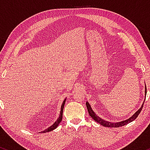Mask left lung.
<instances>
[{
	"mask_svg": "<svg viewBox=\"0 0 150 150\" xmlns=\"http://www.w3.org/2000/svg\"><path fill=\"white\" fill-rule=\"evenodd\" d=\"M145 94H147V87H146V86H145ZM143 105L144 104H142V106H141V108H140V109H139L138 111H137V112L135 113V114L132 115V116L130 117L129 119L126 120H123V121H121V122H118V123H111V122L104 120L103 119H101V118H99V116H97V115L94 113V111H92V108H91L90 105H89V103L86 102V106H87V111H88L89 116L92 117V118L94 120H95V121H97V123H99L100 125H103V126H105V127H108V128H118V127L123 126V125H127L128 123H130V122L133 121L134 120L137 118V117L138 116V115L140 114V113L141 112V111H142V107H143Z\"/></svg>",
	"mask_w": 150,
	"mask_h": 150,
	"instance_id": "left-lung-1",
	"label": "left lung"
}]
</instances>
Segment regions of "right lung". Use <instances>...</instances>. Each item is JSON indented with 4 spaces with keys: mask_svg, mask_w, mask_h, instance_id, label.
<instances>
[{
    "mask_svg": "<svg viewBox=\"0 0 150 150\" xmlns=\"http://www.w3.org/2000/svg\"><path fill=\"white\" fill-rule=\"evenodd\" d=\"M65 99L64 101H63V104H62V106H61V112H60V115H59V117H58V118L56 120V122H55L53 124L51 125V126H50L49 128H48L47 129H46L45 130H44V131H42V132H49V131H51V130H54V129H56L57 128V126L58 125H59V123H61V120H62V118H63V108H64V105H65Z\"/></svg>",
    "mask_w": 150,
    "mask_h": 150,
    "instance_id": "right-lung-1",
    "label": "right lung"
}]
</instances>
